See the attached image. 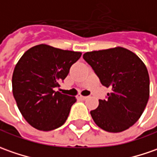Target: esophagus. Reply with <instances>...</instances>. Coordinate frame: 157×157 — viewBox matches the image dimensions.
<instances>
[{
  "instance_id": "esophagus-1",
  "label": "esophagus",
  "mask_w": 157,
  "mask_h": 157,
  "mask_svg": "<svg viewBox=\"0 0 157 157\" xmlns=\"http://www.w3.org/2000/svg\"><path fill=\"white\" fill-rule=\"evenodd\" d=\"M79 98H81V99H82V100H86V99H88L89 98V96H83V95H79L78 96Z\"/></svg>"
}]
</instances>
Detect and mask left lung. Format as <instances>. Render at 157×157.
Listing matches in <instances>:
<instances>
[{
	"instance_id": "obj_1",
	"label": "left lung",
	"mask_w": 157,
	"mask_h": 157,
	"mask_svg": "<svg viewBox=\"0 0 157 157\" xmlns=\"http://www.w3.org/2000/svg\"><path fill=\"white\" fill-rule=\"evenodd\" d=\"M83 59L101 83L111 89L97 109L90 111L96 125L108 132H122L141 117L149 97L146 66L133 52L121 47L87 52Z\"/></svg>"
}]
</instances>
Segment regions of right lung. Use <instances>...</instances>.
<instances>
[{
  "label": "right lung",
  "instance_id": "add662e5",
  "mask_svg": "<svg viewBox=\"0 0 157 157\" xmlns=\"http://www.w3.org/2000/svg\"><path fill=\"white\" fill-rule=\"evenodd\" d=\"M81 56L80 52L41 44L21 57L12 77L13 95L20 112L32 127L49 131L66 122L76 98L56 91V88Z\"/></svg>",
  "mask_w": 157,
  "mask_h": 157
}]
</instances>
